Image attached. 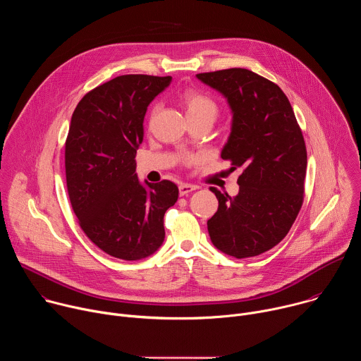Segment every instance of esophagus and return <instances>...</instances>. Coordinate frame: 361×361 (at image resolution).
I'll return each mask as SVG.
<instances>
[{
	"mask_svg": "<svg viewBox=\"0 0 361 361\" xmlns=\"http://www.w3.org/2000/svg\"><path fill=\"white\" fill-rule=\"evenodd\" d=\"M194 190H195V185H191V184H180V187H178L180 195H188Z\"/></svg>",
	"mask_w": 361,
	"mask_h": 361,
	"instance_id": "esophagus-1",
	"label": "esophagus"
}]
</instances>
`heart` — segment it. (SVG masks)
Returning a JSON list of instances; mask_svg holds the SVG:
<instances>
[{
	"instance_id": "b5f03b06",
	"label": "heart",
	"mask_w": 361,
	"mask_h": 361,
	"mask_svg": "<svg viewBox=\"0 0 361 361\" xmlns=\"http://www.w3.org/2000/svg\"><path fill=\"white\" fill-rule=\"evenodd\" d=\"M181 104L185 109L188 121L207 118L214 121L220 113V106L214 97L200 90H188L181 95ZM159 113V107H152L151 118Z\"/></svg>"
}]
</instances>
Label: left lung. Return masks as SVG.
Here are the masks:
<instances>
[{
  "label": "left lung",
  "instance_id": "left-lung-1",
  "mask_svg": "<svg viewBox=\"0 0 361 361\" xmlns=\"http://www.w3.org/2000/svg\"><path fill=\"white\" fill-rule=\"evenodd\" d=\"M227 97L233 128L221 159L241 169L238 194L217 188V213L207 221L213 244L245 259L277 245L290 231L304 200L307 149L286 94L245 68L197 74Z\"/></svg>",
  "mask_w": 361,
  "mask_h": 361
}]
</instances>
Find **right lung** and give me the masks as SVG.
<instances>
[{
    "instance_id": "add662e5",
    "label": "right lung",
    "mask_w": 361,
    "mask_h": 361,
    "mask_svg": "<svg viewBox=\"0 0 361 361\" xmlns=\"http://www.w3.org/2000/svg\"><path fill=\"white\" fill-rule=\"evenodd\" d=\"M171 77L127 74L88 91L77 104L66 140V178L85 235L116 259L134 262L164 241V214L178 187L140 184L135 154L149 102Z\"/></svg>"
}]
</instances>
